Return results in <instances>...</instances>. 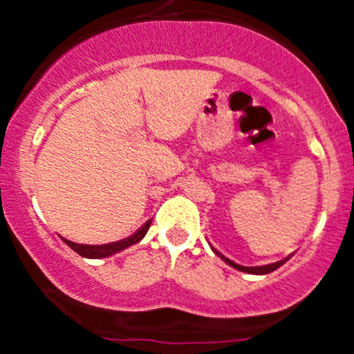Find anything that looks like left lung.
I'll return each instance as SVG.
<instances>
[{"mask_svg": "<svg viewBox=\"0 0 354 354\" xmlns=\"http://www.w3.org/2000/svg\"><path fill=\"white\" fill-rule=\"evenodd\" d=\"M211 249H213V252L216 254L218 257L223 259V261L227 262L228 266H232V268L239 269V271H242V272H249V274H268V272H272V271H274V269H278L279 266H283V264H285V262L288 261V257H286V259H283V261L274 262V264H268V266H256V268H247V266H240V264H236V262L230 261V259H228V257H225L223 254L218 252V250L214 249L213 245H211Z\"/></svg>", "mask_w": 354, "mask_h": 354, "instance_id": "obj_1", "label": "left lung"}]
</instances>
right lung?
I'll use <instances>...</instances> for the list:
<instances>
[{
    "label": "right lung",
    "mask_w": 354,
    "mask_h": 354,
    "mask_svg": "<svg viewBox=\"0 0 354 354\" xmlns=\"http://www.w3.org/2000/svg\"><path fill=\"white\" fill-rule=\"evenodd\" d=\"M150 225H151V220H148L147 223L140 228V230H136L133 235L127 236V239L119 240V242L104 243V245H83V243L71 242V240H66V239H63V240L66 242V245L71 247V249L75 250L76 254H80V256L88 257V259H102V257L112 256V254H115V252H121V250L127 249V247H131V245H134V243L140 242V240L147 235Z\"/></svg>",
    "instance_id": "right-lung-1"
}]
</instances>
